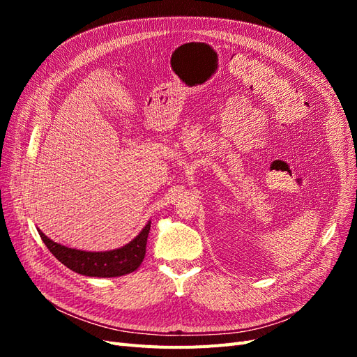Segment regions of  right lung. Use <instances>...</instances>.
<instances>
[{
  "mask_svg": "<svg viewBox=\"0 0 357 357\" xmlns=\"http://www.w3.org/2000/svg\"><path fill=\"white\" fill-rule=\"evenodd\" d=\"M150 223L147 222L144 228L134 240L125 244L123 247L114 248V250L107 252H86L62 245L50 240L49 236L43 234L38 228V234L43 243L52 252L61 264L70 268L71 271L86 275V277H100V278H110V277H121L129 273H134L138 266L142 265L146 256V244L150 231Z\"/></svg>",
  "mask_w": 357,
  "mask_h": 357,
  "instance_id": "right-lung-1",
  "label": "right lung"
}]
</instances>
